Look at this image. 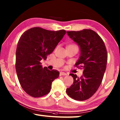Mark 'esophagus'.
Masks as SVG:
<instances>
[{
  "label": "esophagus",
  "instance_id": "1",
  "mask_svg": "<svg viewBox=\"0 0 120 120\" xmlns=\"http://www.w3.org/2000/svg\"><path fill=\"white\" fill-rule=\"evenodd\" d=\"M60 76H66V75H67V74H66L65 72H60Z\"/></svg>",
  "mask_w": 120,
  "mask_h": 120
}]
</instances>
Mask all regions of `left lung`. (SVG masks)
Listing matches in <instances>:
<instances>
[{
    "mask_svg": "<svg viewBox=\"0 0 120 120\" xmlns=\"http://www.w3.org/2000/svg\"><path fill=\"white\" fill-rule=\"evenodd\" d=\"M69 37L76 43L80 55L75 65L83 69L82 76L70 74L73 84L67 89V93L75 100L84 101L93 96L101 84L107 63V52L103 40L90 29L67 31Z\"/></svg>",
    "mask_w": 120,
    "mask_h": 120,
    "instance_id": "left-lung-1",
    "label": "left lung"
}]
</instances>
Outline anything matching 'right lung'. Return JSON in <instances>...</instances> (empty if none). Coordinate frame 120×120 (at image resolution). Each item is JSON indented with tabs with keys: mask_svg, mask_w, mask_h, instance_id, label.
<instances>
[{
	"mask_svg": "<svg viewBox=\"0 0 120 120\" xmlns=\"http://www.w3.org/2000/svg\"><path fill=\"white\" fill-rule=\"evenodd\" d=\"M66 31H50L33 27L19 38L15 53V70L23 90L34 98L44 96L51 90L52 82L60 72L41 65L63 38Z\"/></svg>",
	"mask_w": 120,
	"mask_h": 120,
	"instance_id": "right-lung-1",
	"label": "right lung"
}]
</instances>
